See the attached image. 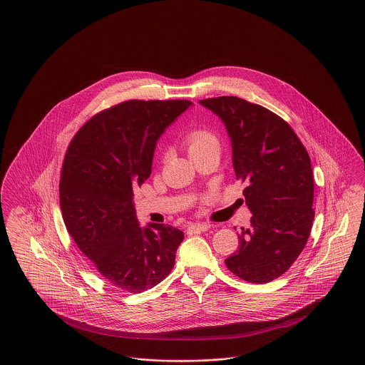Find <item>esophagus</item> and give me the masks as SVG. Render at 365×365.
<instances>
[{
    "label": "esophagus",
    "instance_id": "obj_1",
    "mask_svg": "<svg viewBox=\"0 0 365 365\" xmlns=\"http://www.w3.org/2000/svg\"><path fill=\"white\" fill-rule=\"evenodd\" d=\"M210 228V224L207 222H192L188 225V231L191 234H197V232H203V231H207Z\"/></svg>",
    "mask_w": 365,
    "mask_h": 365
}]
</instances>
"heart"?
<instances>
[{"label": "heart", "mask_w": 365, "mask_h": 365, "mask_svg": "<svg viewBox=\"0 0 365 365\" xmlns=\"http://www.w3.org/2000/svg\"><path fill=\"white\" fill-rule=\"evenodd\" d=\"M213 144L217 145V140L215 138V135H212L210 133L203 131V130L194 131V133L188 134V137L185 138V145L188 148L190 153H192L203 146L213 145Z\"/></svg>", "instance_id": "heart-1"}]
</instances>
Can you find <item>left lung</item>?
<instances>
[{
    "instance_id": "8db88e82",
    "label": "left lung",
    "mask_w": 365,
    "mask_h": 365,
    "mask_svg": "<svg viewBox=\"0 0 365 365\" xmlns=\"http://www.w3.org/2000/svg\"><path fill=\"white\" fill-rule=\"evenodd\" d=\"M224 123L237 178L246 182L252 227L240 234V249L225 266L241 279L266 284L294 263L309 240L314 210L310 156L291 125L242 98L199 101Z\"/></svg>"
}]
</instances>
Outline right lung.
I'll return each instance as SVG.
<instances>
[{
  "label": "right lung",
  "instance_id": "obj_1",
  "mask_svg": "<svg viewBox=\"0 0 365 365\" xmlns=\"http://www.w3.org/2000/svg\"><path fill=\"white\" fill-rule=\"evenodd\" d=\"M187 99L122 102L91 118L66 150L59 182L65 225L101 277L141 293L174 267L184 232L165 224L141 227L134 190L150 175L158 140Z\"/></svg>",
  "mask_w": 365,
  "mask_h": 365
}]
</instances>
